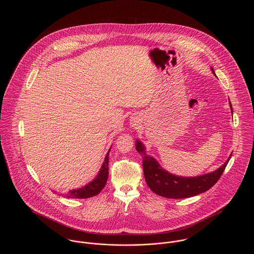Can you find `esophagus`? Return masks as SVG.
Returning <instances> with one entry per match:
<instances>
[{"mask_svg": "<svg viewBox=\"0 0 254 254\" xmlns=\"http://www.w3.org/2000/svg\"><path fill=\"white\" fill-rule=\"evenodd\" d=\"M136 122H137V121H134V123H136ZM135 125H136V124H135Z\"/></svg>", "mask_w": 254, "mask_h": 254, "instance_id": "1", "label": "esophagus"}]
</instances>
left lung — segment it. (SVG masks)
<instances>
[{
  "label": "left lung",
  "mask_w": 254,
  "mask_h": 254,
  "mask_svg": "<svg viewBox=\"0 0 254 254\" xmlns=\"http://www.w3.org/2000/svg\"><path fill=\"white\" fill-rule=\"evenodd\" d=\"M211 70L215 74L212 67ZM230 107L233 112L231 103ZM136 149L143 156L144 175L149 189L158 195L175 199L194 196L208 190L217 183L232 156L231 154L226 162L213 172L195 177H182L163 169L155 158L146 154L145 145L139 140L136 141Z\"/></svg>",
  "instance_id": "8db88e82"
}]
</instances>
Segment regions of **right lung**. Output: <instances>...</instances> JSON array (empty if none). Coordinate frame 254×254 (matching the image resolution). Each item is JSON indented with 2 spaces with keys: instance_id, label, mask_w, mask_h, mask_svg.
<instances>
[{
  "instance_id": "right-lung-1",
  "label": "right lung",
  "mask_w": 254,
  "mask_h": 254,
  "mask_svg": "<svg viewBox=\"0 0 254 254\" xmlns=\"http://www.w3.org/2000/svg\"><path fill=\"white\" fill-rule=\"evenodd\" d=\"M110 148L96 178L82 188L73 189L65 193H63L64 196L69 198H88L97 195L105 188L109 178V154Z\"/></svg>"
}]
</instances>
